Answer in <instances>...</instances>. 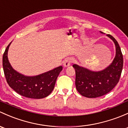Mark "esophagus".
<instances>
[{
    "label": "esophagus",
    "mask_w": 128,
    "mask_h": 128,
    "mask_svg": "<svg viewBox=\"0 0 128 128\" xmlns=\"http://www.w3.org/2000/svg\"><path fill=\"white\" fill-rule=\"evenodd\" d=\"M71 63H72V60L69 58H66L64 60L63 65H64V67H68L70 65Z\"/></svg>",
    "instance_id": "obj_1"
}]
</instances>
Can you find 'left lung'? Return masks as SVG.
<instances>
[{"mask_svg": "<svg viewBox=\"0 0 128 128\" xmlns=\"http://www.w3.org/2000/svg\"><path fill=\"white\" fill-rule=\"evenodd\" d=\"M115 43L116 55L112 63L99 72H92L87 68L74 64L75 70V86L82 96L96 98L109 92L118 83L123 66V58L118 42L107 34Z\"/></svg>", "mask_w": 128, "mask_h": 128, "instance_id": "left-lung-1", "label": "left lung"}]
</instances>
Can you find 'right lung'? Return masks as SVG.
Segmentation results:
<instances>
[{
    "mask_svg": "<svg viewBox=\"0 0 128 128\" xmlns=\"http://www.w3.org/2000/svg\"><path fill=\"white\" fill-rule=\"evenodd\" d=\"M10 44L5 49L2 60L4 74L8 85L17 93L26 98L42 99L48 96L53 90L62 67L60 66L37 76H24L14 70L9 62L7 53Z\"/></svg>",
    "mask_w": 128,
    "mask_h": 128,
    "instance_id": "obj_1",
    "label": "right lung"
}]
</instances>
